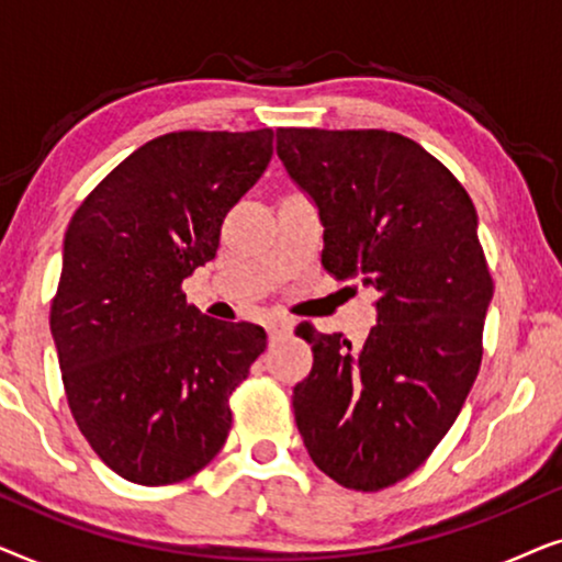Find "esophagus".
Segmentation results:
<instances>
[{
    "label": "esophagus",
    "mask_w": 562,
    "mask_h": 562,
    "mask_svg": "<svg viewBox=\"0 0 562 562\" xmlns=\"http://www.w3.org/2000/svg\"><path fill=\"white\" fill-rule=\"evenodd\" d=\"M291 327H294V322H291V319L273 317L271 322H268V335H271V340H276V337L289 335V333H291Z\"/></svg>",
    "instance_id": "esophagus-1"
}]
</instances>
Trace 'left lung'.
<instances>
[{
    "label": "left lung",
    "instance_id": "8db88e82",
    "mask_svg": "<svg viewBox=\"0 0 562 562\" xmlns=\"http://www.w3.org/2000/svg\"><path fill=\"white\" fill-rule=\"evenodd\" d=\"M276 153L325 227L322 266L373 289L363 348L299 325L312 373L294 417L314 465L379 491L417 471L463 409L494 296L479 214L419 143L386 130L279 127Z\"/></svg>",
    "mask_w": 562,
    "mask_h": 562
}]
</instances>
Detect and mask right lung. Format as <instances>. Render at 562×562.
I'll use <instances>...</instances> for the list:
<instances>
[{
    "label": "right lung",
    "mask_w": 562,
    "mask_h": 562,
    "mask_svg": "<svg viewBox=\"0 0 562 562\" xmlns=\"http://www.w3.org/2000/svg\"><path fill=\"white\" fill-rule=\"evenodd\" d=\"M271 156V127L160 135L71 217L50 333L76 425L122 479L179 483L227 440L229 394L266 329L206 317L181 283L217 256L222 222Z\"/></svg>",
    "instance_id": "obj_1"
}]
</instances>
